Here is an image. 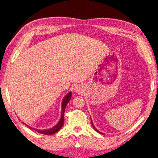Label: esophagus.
<instances>
[{
	"label": "esophagus",
	"instance_id": "obj_1",
	"mask_svg": "<svg viewBox=\"0 0 158 158\" xmlns=\"http://www.w3.org/2000/svg\"><path fill=\"white\" fill-rule=\"evenodd\" d=\"M74 91L76 93H80L81 91V88L80 87V85H75V88H74Z\"/></svg>",
	"mask_w": 158,
	"mask_h": 158
}]
</instances>
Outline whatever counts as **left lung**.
Listing matches in <instances>:
<instances>
[{
  "label": "left lung",
  "mask_w": 158,
  "mask_h": 158,
  "mask_svg": "<svg viewBox=\"0 0 158 158\" xmlns=\"http://www.w3.org/2000/svg\"><path fill=\"white\" fill-rule=\"evenodd\" d=\"M91 123H92V126H93V128L94 129V130L96 131V132H98V133H99V134H104L103 133H102V132H99L98 130H97V129L95 128V127L94 126V125H93V121L91 120Z\"/></svg>",
  "instance_id": "obj_1"
}]
</instances>
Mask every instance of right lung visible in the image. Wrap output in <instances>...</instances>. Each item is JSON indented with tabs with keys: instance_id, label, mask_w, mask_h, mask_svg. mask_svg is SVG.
<instances>
[{
	"instance_id": "right-lung-1",
	"label": "right lung",
	"mask_w": 158,
	"mask_h": 158,
	"mask_svg": "<svg viewBox=\"0 0 158 158\" xmlns=\"http://www.w3.org/2000/svg\"><path fill=\"white\" fill-rule=\"evenodd\" d=\"M71 97H72V93L69 92L64 98V99L62 100V111H61V117H60V120H59V122L58 123H57L56 125H55L52 128H49V129H44V130H39V129H36L35 128L31 127L30 126L27 125L24 123L27 127H28L31 128V129H33V130L37 131L38 133H40V134H45V135H52V134H54L55 133L58 132L60 130V129L62 127V126L64 125V112H65V107H66L67 103L69 102V101L70 100Z\"/></svg>"
}]
</instances>
